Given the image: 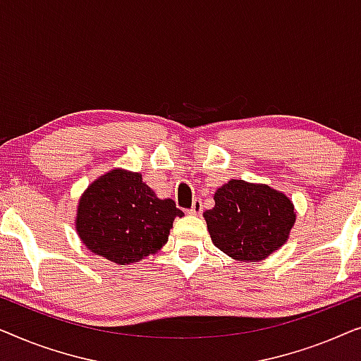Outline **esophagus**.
Wrapping results in <instances>:
<instances>
[{
	"label": "esophagus",
	"instance_id": "34e87169",
	"mask_svg": "<svg viewBox=\"0 0 361 361\" xmlns=\"http://www.w3.org/2000/svg\"><path fill=\"white\" fill-rule=\"evenodd\" d=\"M189 214H192V215H200L202 214V200L200 199L194 200V204H192Z\"/></svg>",
	"mask_w": 361,
	"mask_h": 361
}]
</instances>
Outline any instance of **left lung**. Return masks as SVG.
<instances>
[{
	"label": "left lung",
	"instance_id": "8db88e82",
	"mask_svg": "<svg viewBox=\"0 0 361 361\" xmlns=\"http://www.w3.org/2000/svg\"><path fill=\"white\" fill-rule=\"evenodd\" d=\"M215 207L204 216L216 248L236 261L268 258L289 238L294 226L293 202L266 184L231 179L214 195Z\"/></svg>",
	"mask_w": 361,
	"mask_h": 361
}]
</instances>
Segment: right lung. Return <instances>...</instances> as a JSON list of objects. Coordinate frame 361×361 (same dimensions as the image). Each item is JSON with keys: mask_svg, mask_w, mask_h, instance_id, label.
<instances>
[{"mask_svg": "<svg viewBox=\"0 0 361 361\" xmlns=\"http://www.w3.org/2000/svg\"><path fill=\"white\" fill-rule=\"evenodd\" d=\"M182 215L174 200L157 199L141 174L113 169L83 192L75 228L92 253L125 266L161 250Z\"/></svg>", "mask_w": 361, "mask_h": 361, "instance_id": "add662e5", "label": "right lung"}]
</instances>
